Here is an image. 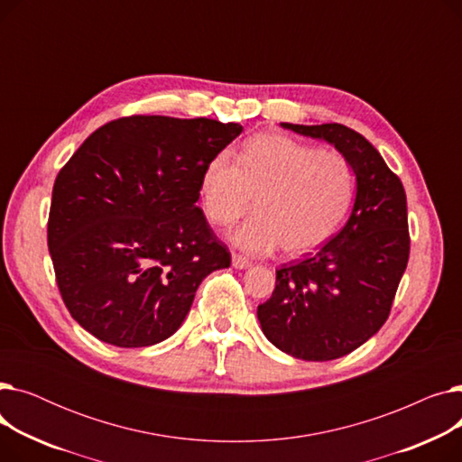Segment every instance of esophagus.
I'll return each mask as SVG.
<instances>
[{"instance_id": "34e87169", "label": "esophagus", "mask_w": 462, "mask_h": 462, "mask_svg": "<svg viewBox=\"0 0 462 462\" xmlns=\"http://www.w3.org/2000/svg\"><path fill=\"white\" fill-rule=\"evenodd\" d=\"M232 265H234L236 270H247L249 265H251V262L245 256H241V254H232Z\"/></svg>"}]
</instances>
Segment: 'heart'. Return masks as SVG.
<instances>
[{"label":"heart","instance_id":"obj_1","mask_svg":"<svg viewBox=\"0 0 462 462\" xmlns=\"http://www.w3.org/2000/svg\"><path fill=\"white\" fill-rule=\"evenodd\" d=\"M356 187L348 159L282 134L249 140L239 162L218 153L200 178L204 211L217 225L234 223L254 199L256 213L230 234L249 254L281 245L290 256L319 249L343 223Z\"/></svg>","mask_w":462,"mask_h":462}]
</instances>
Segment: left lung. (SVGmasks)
<instances>
[{"mask_svg":"<svg viewBox=\"0 0 462 462\" xmlns=\"http://www.w3.org/2000/svg\"><path fill=\"white\" fill-rule=\"evenodd\" d=\"M284 129L326 140L352 164L357 187L345 228L303 260L277 270L272 298L258 305L263 335L305 361H329L383 326L410 254L406 194L374 145L341 124Z\"/></svg>","mask_w":462,"mask_h":462,"instance_id":"obj_1","label":"left lung"}]
</instances>
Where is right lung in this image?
Segmentation results:
<instances>
[{"label": "right lung", "mask_w": 462, "mask_h": 462, "mask_svg": "<svg viewBox=\"0 0 462 462\" xmlns=\"http://www.w3.org/2000/svg\"><path fill=\"white\" fill-rule=\"evenodd\" d=\"M241 131L208 117H119L60 170L48 251L70 317L99 341H164L200 282L228 268L230 253L197 202L206 164Z\"/></svg>", "instance_id": "1"}]
</instances>
